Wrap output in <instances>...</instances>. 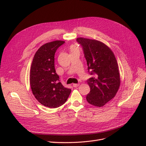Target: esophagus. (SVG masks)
Wrapping results in <instances>:
<instances>
[{
  "label": "esophagus",
  "mask_w": 146,
  "mask_h": 146,
  "mask_svg": "<svg viewBox=\"0 0 146 146\" xmlns=\"http://www.w3.org/2000/svg\"><path fill=\"white\" fill-rule=\"evenodd\" d=\"M79 85H80V84H79V83H78V84H77V83H74L73 85H72V86H73V87H74V88H76V87H78V86H79Z\"/></svg>",
  "instance_id": "esophagus-1"
}]
</instances>
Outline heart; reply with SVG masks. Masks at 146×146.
<instances>
[{
    "label": "heart",
    "mask_w": 146,
    "mask_h": 146,
    "mask_svg": "<svg viewBox=\"0 0 146 146\" xmlns=\"http://www.w3.org/2000/svg\"><path fill=\"white\" fill-rule=\"evenodd\" d=\"M70 51L78 50V49H77V48L76 46H74V45H72V46H70Z\"/></svg>",
    "instance_id": "obj_1"
}]
</instances>
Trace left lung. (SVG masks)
<instances>
[{
  "mask_svg": "<svg viewBox=\"0 0 146 146\" xmlns=\"http://www.w3.org/2000/svg\"><path fill=\"white\" fill-rule=\"evenodd\" d=\"M82 46L88 69L94 77L87 82L90 92L86 96L89 104L101 107L116 96L121 83L115 56L111 48L102 42L84 38H77Z\"/></svg>",
  "mask_w": 146,
  "mask_h": 146,
  "instance_id": "obj_1",
  "label": "left lung"
}]
</instances>
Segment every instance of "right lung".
I'll list each match as a JSON object with an SVG mask.
<instances>
[{
	"mask_svg": "<svg viewBox=\"0 0 146 146\" xmlns=\"http://www.w3.org/2000/svg\"><path fill=\"white\" fill-rule=\"evenodd\" d=\"M64 43L57 40L42 45L35 53L31 65L30 84L33 94L41 104L51 108L63 105L71 92L59 82L55 69V54Z\"/></svg>",
	"mask_w": 146,
	"mask_h": 146,
	"instance_id": "1",
	"label": "right lung"
}]
</instances>
